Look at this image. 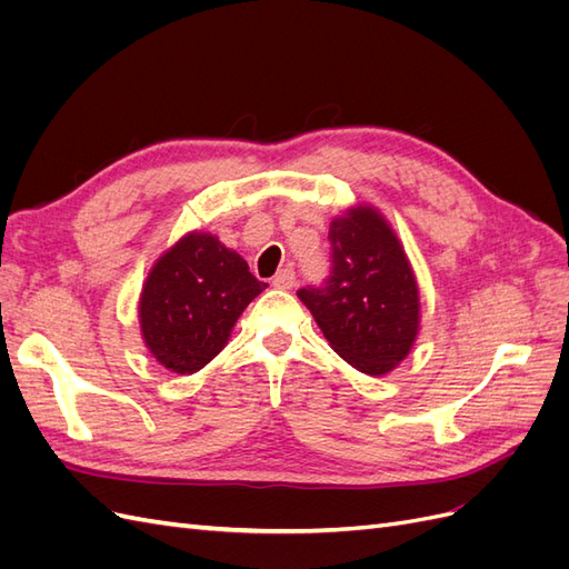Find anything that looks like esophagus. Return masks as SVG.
Instances as JSON below:
<instances>
[{
  "instance_id": "1",
  "label": "esophagus",
  "mask_w": 569,
  "mask_h": 569,
  "mask_svg": "<svg viewBox=\"0 0 569 569\" xmlns=\"http://www.w3.org/2000/svg\"><path fill=\"white\" fill-rule=\"evenodd\" d=\"M297 284V274L291 268H282L278 274L272 278V287L274 289H291Z\"/></svg>"
}]
</instances>
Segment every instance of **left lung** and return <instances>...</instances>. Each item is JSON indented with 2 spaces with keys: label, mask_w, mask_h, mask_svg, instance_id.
I'll return each mask as SVG.
<instances>
[{
  "label": "left lung",
  "mask_w": 569,
  "mask_h": 569,
  "mask_svg": "<svg viewBox=\"0 0 569 569\" xmlns=\"http://www.w3.org/2000/svg\"><path fill=\"white\" fill-rule=\"evenodd\" d=\"M330 280L299 289V299L349 366L382 377L420 332L416 272L389 220L370 203H356L330 222Z\"/></svg>",
  "instance_id": "obj_1"
}]
</instances>
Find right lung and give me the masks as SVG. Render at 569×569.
I'll use <instances>...</instances> for the list:
<instances>
[{
  "label": "right lung",
  "instance_id": "obj_1",
  "mask_svg": "<svg viewBox=\"0 0 569 569\" xmlns=\"http://www.w3.org/2000/svg\"><path fill=\"white\" fill-rule=\"evenodd\" d=\"M268 284L211 232H187L151 266L140 295V330L151 358L192 375L226 349L244 308Z\"/></svg>",
  "mask_w": 569,
  "mask_h": 569
}]
</instances>
